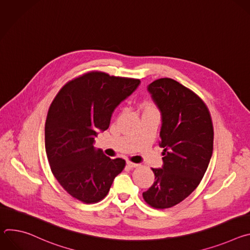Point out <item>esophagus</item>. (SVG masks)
Here are the masks:
<instances>
[{
  "label": "esophagus",
  "instance_id": "1",
  "mask_svg": "<svg viewBox=\"0 0 250 250\" xmlns=\"http://www.w3.org/2000/svg\"><path fill=\"white\" fill-rule=\"evenodd\" d=\"M126 165H127L129 168H136V167H138V164L132 163V162H130V161H127V162H126Z\"/></svg>",
  "mask_w": 250,
  "mask_h": 250
}]
</instances>
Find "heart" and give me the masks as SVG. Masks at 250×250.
I'll list each match as a JSON object with an SVG mask.
<instances>
[{"label":"heart","mask_w":250,"mask_h":250,"mask_svg":"<svg viewBox=\"0 0 250 250\" xmlns=\"http://www.w3.org/2000/svg\"><path fill=\"white\" fill-rule=\"evenodd\" d=\"M140 110L142 111V114L146 113H155L158 112L157 106L155 105V104L151 101H145L142 102L140 104Z\"/></svg>","instance_id":"1"}]
</instances>
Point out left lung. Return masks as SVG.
Returning a JSON list of instances; mask_svg holds the SVG:
<instances>
[{"mask_svg":"<svg viewBox=\"0 0 250 250\" xmlns=\"http://www.w3.org/2000/svg\"><path fill=\"white\" fill-rule=\"evenodd\" d=\"M147 90L162 116L163 166L152 168L155 181L142 197L152 208H168L185 200L203 179L212 153L213 126L204 101L179 82L161 78Z\"/></svg>","mask_w":250,"mask_h":250,"instance_id":"8db88e82","label":"left lung"}]
</instances>
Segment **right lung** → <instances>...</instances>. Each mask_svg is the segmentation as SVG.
Listing matches in <instances>:
<instances>
[{"mask_svg":"<svg viewBox=\"0 0 250 250\" xmlns=\"http://www.w3.org/2000/svg\"><path fill=\"white\" fill-rule=\"evenodd\" d=\"M139 83L91 71L67 82L52 101L45 123L46 155L56 180L73 198L85 204L100 202L124 170V159H111L93 144Z\"/></svg>","mask_w":250,"mask_h":250,"instance_id":"right-lung-1","label":"right lung"}]
</instances>
